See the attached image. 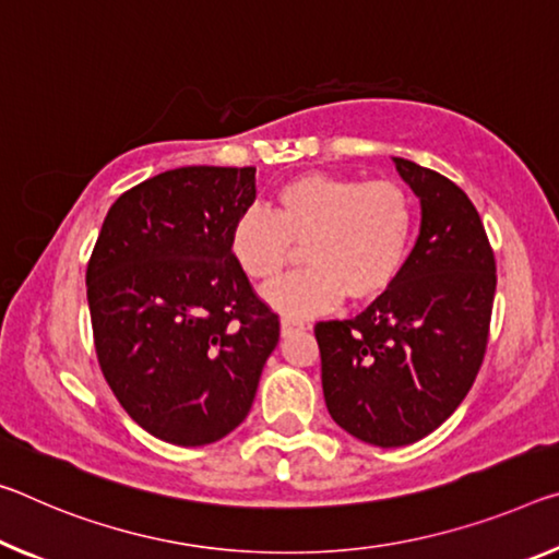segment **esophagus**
<instances>
[{
	"mask_svg": "<svg viewBox=\"0 0 559 559\" xmlns=\"http://www.w3.org/2000/svg\"><path fill=\"white\" fill-rule=\"evenodd\" d=\"M306 323L304 321H296V318H281V333L283 335H290L296 331H304Z\"/></svg>",
	"mask_w": 559,
	"mask_h": 559,
	"instance_id": "34e87169",
	"label": "esophagus"
}]
</instances>
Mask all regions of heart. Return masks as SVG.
<instances>
[{"mask_svg": "<svg viewBox=\"0 0 559 559\" xmlns=\"http://www.w3.org/2000/svg\"><path fill=\"white\" fill-rule=\"evenodd\" d=\"M415 231V203L395 181L304 174L273 191L269 211L248 209L234 221L231 253L248 278L278 281L304 246L306 269L281 281L271 306L311 316L343 296L366 304L401 276Z\"/></svg>", "mask_w": 559, "mask_h": 559, "instance_id": "heart-1", "label": "heart"}]
</instances>
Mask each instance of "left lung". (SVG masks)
<instances>
[{"instance_id": "8db88e82", "label": "left lung", "mask_w": 559, "mask_h": 559, "mask_svg": "<svg viewBox=\"0 0 559 559\" xmlns=\"http://www.w3.org/2000/svg\"><path fill=\"white\" fill-rule=\"evenodd\" d=\"M423 206L401 276L348 321H318L323 395L353 438L401 448L445 423L475 383L490 335L495 253L465 191L393 158Z\"/></svg>"}]
</instances>
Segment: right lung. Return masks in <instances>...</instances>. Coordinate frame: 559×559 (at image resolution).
Segmentation results:
<instances>
[{
  "label": "right lung",
  "mask_w": 559,
  "mask_h": 559,
  "mask_svg": "<svg viewBox=\"0 0 559 559\" xmlns=\"http://www.w3.org/2000/svg\"><path fill=\"white\" fill-rule=\"evenodd\" d=\"M253 166H181L114 201L86 265L102 373L154 438L199 448L251 411L278 313L231 253Z\"/></svg>",
  "instance_id": "obj_1"
}]
</instances>
